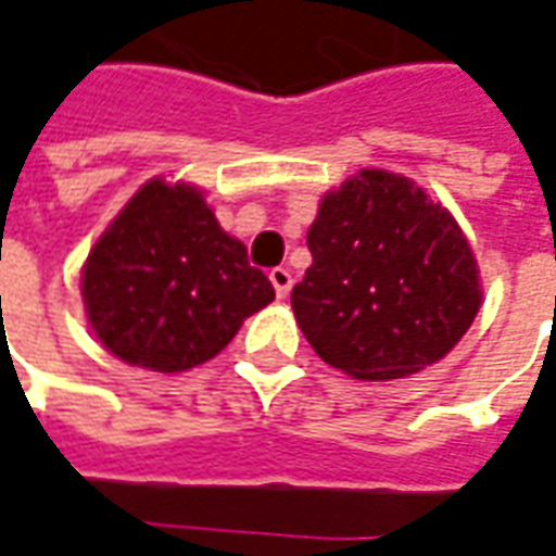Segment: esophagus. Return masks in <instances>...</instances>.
<instances>
[{
  "label": "esophagus",
  "mask_w": 556,
  "mask_h": 556,
  "mask_svg": "<svg viewBox=\"0 0 556 556\" xmlns=\"http://www.w3.org/2000/svg\"><path fill=\"white\" fill-rule=\"evenodd\" d=\"M270 282H274V289H277V298H286V294L292 292V274H289L286 267H274V270H270Z\"/></svg>",
  "instance_id": "1"
}]
</instances>
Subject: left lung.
Listing matches in <instances>:
<instances>
[{"label": "left lung", "instance_id": "1", "mask_svg": "<svg viewBox=\"0 0 556 556\" xmlns=\"http://www.w3.org/2000/svg\"><path fill=\"white\" fill-rule=\"evenodd\" d=\"M292 309L316 356L356 380H399L444 358L481 309L478 262L441 203L387 169L328 191Z\"/></svg>", "mask_w": 556, "mask_h": 556}]
</instances>
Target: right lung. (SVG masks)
Wrapping results in <instances>:
<instances>
[{
	"label": "right lung",
	"mask_w": 556,
	"mask_h": 556,
	"mask_svg": "<svg viewBox=\"0 0 556 556\" xmlns=\"http://www.w3.org/2000/svg\"><path fill=\"white\" fill-rule=\"evenodd\" d=\"M81 298L112 356L179 374L218 356L274 301V286L215 222L203 191L151 179L90 249Z\"/></svg>",
	"instance_id": "1"
}]
</instances>
